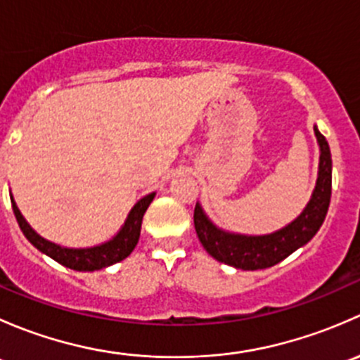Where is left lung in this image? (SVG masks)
<instances>
[{
	"instance_id": "1",
	"label": "left lung",
	"mask_w": 360,
	"mask_h": 360,
	"mask_svg": "<svg viewBox=\"0 0 360 360\" xmlns=\"http://www.w3.org/2000/svg\"><path fill=\"white\" fill-rule=\"evenodd\" d=\"M319 146H321V163H319V179L311 200L296 221L289 226L263 237H245V235L226 233L217 230L207 216L202 207L195 205V230L203 249L214 257L230 266L240 270H263L282 259L307 244L322 226L331 202V181H333V162L331 151L326 137L315 127Z\"/></svg>"
}]
</instances>
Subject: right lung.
Wrapping results in <instances>:
<instances>
[{
	"label": "right lung",
	"mask_w": 360,
	"mask_h": 360,
	"mask_svg": "<svg viewBox=\"0 0 360 360\" xmlns=\"http://www.w3.org/2000/svg\"><path fill=\"white\" fill-rule=\"evenodd\" d=\"M155 198V193L146 195L144 198H141L139 202L134 205V209L130 210L129 217H127L125 224L120 230V233L115 238L103 245H97V248L90 249H68L60 248V245L52 244V242L45 240L43 237H39L22 217L20 210L17 209L15 202L12 198V209L15 214V219L19 223L20 230L25 235L29 242L34 245L36 249H39L41 252H45L46 256H50L52 259H56L57 263L64 264V266L71 268L76 271H94L101 270V268L111 266V264L118 263V261L125 259L134 248L137 245L141 235V224H143V216L146 212V209L150 207L151 200Z\"/></svg>",
	"instance_id": "1"
}]
</instances>
